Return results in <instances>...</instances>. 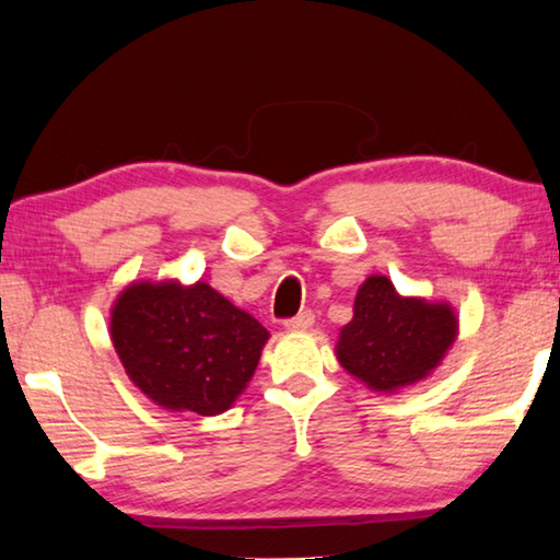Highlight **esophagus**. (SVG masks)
<instances>
[{
  "instance_id": "obj_1",
  "label": "esophagus",
  "mask_w": 560,
  "mask_h": 560,
  "mask_svg": "<svg viewBox=\"0 0 560 560\" xmlns=\"http://www.w3.org/2000/svg\"><path fill=\"white\" fill-rule=\"evenodd\" d=\"M313 323H315V315L311 313V311H305V313H301V315H295L293 319H287V327L289 331H307L313 327Z\"/></svg>"
}]
</instances>
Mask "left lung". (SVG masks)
I'll return each mask as SVG.
<instances>
[{"instance_id":"1","label":"left lung","mask_w":560,"mask_h":560,"mask_svg":"<svg viewBox=\"0 0 560 560\" xmlns=\"http://www.w3.org/2000/svg\"><path fill=\"white\" fill-rule=\"evenodd\" d=\"M459 337L447 301L401 295L383 273L368 277L353 301L351 323L339 329L337 361L371 392L397 395L445 361Z\"/></svg>"}]
</instances>
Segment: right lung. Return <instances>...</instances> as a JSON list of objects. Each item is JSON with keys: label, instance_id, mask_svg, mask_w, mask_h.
Returning <instances> with one entry per match:
<instances>
[{"label": "right lung", "instance_id": "1", "mask_svg": "<svg viewBox=\"0 0 560 560\" xmlns=\"http://www.w3.org/2000/svg\"><path fill=\"white\" fill-rule=\"evenodd\" d=\"M129 380L168 411H229L255 375L269 331L207 281H132L110 307Z\"/></svg>", "mask_w": 560, "mask_h": 560}]
</instances>
